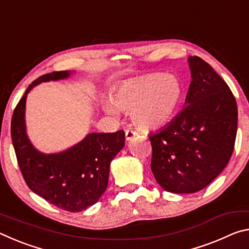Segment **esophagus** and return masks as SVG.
Wrapping results in <instances>:
<instances>
[{"instance_id": "obj_1", "label": "esophagus", "mask_w": 249, "mask_h": 249, "mask_svg": "<svg viewBox=\"0 0 249 249\" xmlns=\"http://www.w3.org/2000/svg\"><path fill=\"white\" fill-rule=\"evenodd\" d=\"M135 136H137V133L133 129H126L125 130V137L126 141H132Z\"/></svg>"}]
</instances>
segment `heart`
Returning <instances> with one entry per match:
<instances>
[{"mask_svg":"<svg viewBox=\"0 0 249 249\" xmlns=\"http://www.w3.org/2000/svg\"><path fill=\"white\" fill-rule=\"evenodd\" d=\"M183 95L180 79L174 74L155 73L128 79L112 92L110 101H103L107 114L117 109L130 113L134 125L142 130L161 128L174 119Z\"/></svg>","mask_w":249,"mask_h":249,"instance_id":"b5f03b06","label":"heart"}]
</instances>
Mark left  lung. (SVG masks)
Masks as SVG:
<instances>
[{
  "label": "left lung",
  "mask_w": 249,
  "mask_h": 249,
  "mask_svg": "<svg viewBox=\"0 0 249 249\" xmlns=\"http://www.w3.org/2000/svg\"><path fill=\"white\" fill-rule=\"evenodd\" d=\"M191 83L182 111L149 135L151 171L163 190L195 193L226 167L237 133V104L208 62L188 58Z\"/></svg>",
  "instance_id": "left-lung-1"
}]
</instances>
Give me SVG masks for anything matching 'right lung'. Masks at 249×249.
<instances>
[{"mask_svg":"<svg viewBox=\"0 0 249 249\" xmlns=\"http://www.w3.org/2000/svg\"><path fill=\"white\" fill-rule=\"evenodd\" d=\"M75 71H53L35 80L15 107L11 124L12 142L25 182L31 190L69 212L90 208L107 190L109 166L125 145L124 130L90 133L82 141L58 153L36 148L26 130V99L43 82L69 79Z\"/></svg>","mask_w":249,"mask_h":249,"instance_id":"obj_1","label":"right lung"}]
</instances>
